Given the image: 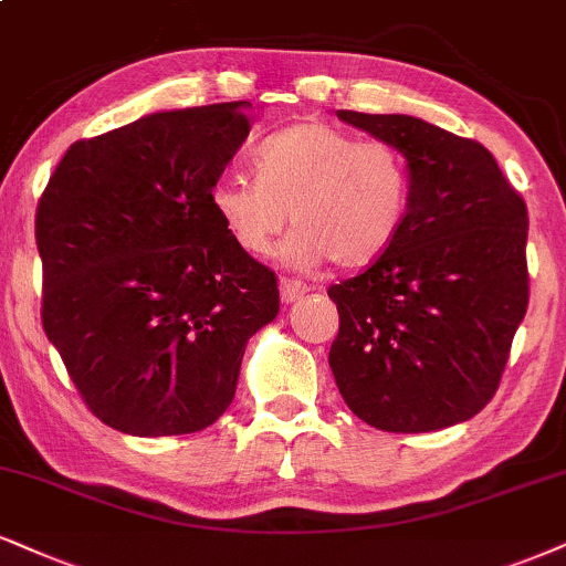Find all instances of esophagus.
<instances>
[{
	"instance_id": "1",
	"label": "esophagus",
	"mask_w": 566,
	"mask_h": 566,
	"mask_svg": "<svg viewBox=\"0 0 566 566\" xmlns=\"http://www.w3.org/2000/svg\"><path fill=\"white\" fill-rule=\"evenodd\" d=\"M304 294H306V283L294 281V277H281V298L285 304L296 302V298H302Z\"/></svg>"
}]
</instances>
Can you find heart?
Here are the masks:
<instances>
[{
	"mask_svg": "<svg viewBox=\"0 0 566 566\" xmlns=\"http://www.w3.org/2000/svg\"><path fill=\"white\" fill-rule=\"evenodd\" d=\"M256 178L228 172L209 188V205L230 241L264 256L289 222L298 226L281 249L291 268L333 260L365 268L394 247L409 214L407 159L388 142L319 120L296 123L264 138Z\"/></svg>",
	"mask_w": 566,
	"mask_h": 566,
	"instance_id": "b5f03b06",
	"label": "heart"
}]
</instances>
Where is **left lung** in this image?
<instances>
[{
    "instance_id": "obj_1",
    "label": "left lung",
    "mask_w": 566,
    "mask_h": 566,
    "mask_svg": "<svg viewBox=\"0 0 566 566\" xmlns=\"http://www.w3.org/2000/svg\"><path fill=\"white\" fill-rule=\"evenodd\" d=\"M336 115L401 151L411 199L394 247L327 289L333 378L373 428H451L493 399L527 312V207L483 144L411 115Z\"/></svg>"
}]
</instances>
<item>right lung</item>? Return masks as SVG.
Here are the masks:
<instances>
[{
    "instance_id": "1",
    "label": "right lung",
    "mask_w": 566,
    "mask_h": 566,
    "mask_svg": "<svg viewBox=\"0 0 566 566\" xmlns=\"http://www.w3.org/2000/svg\"><path fill=\"white\" fill-rule=\"evenodd\" d=\"M247 107L170 109L75 142L39 199L46 338L86 407L128 436L218 420L247 340L281 310L275 272L209 205L249 136Z\"/></svg>"
}]
</instances>
